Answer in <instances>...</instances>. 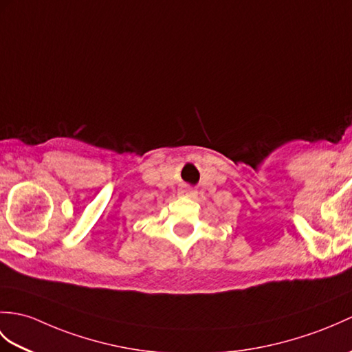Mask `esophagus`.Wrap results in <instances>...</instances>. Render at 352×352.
<instances>
[{"mask_svg": "<svg viewBox=\"0 0 352 352\" xmlns=\"http://www.w3.org/2000/svg\"><path fill=\"white\" fill-rule=\"evenodd\" d=\"M182 195H184V196H187V198H196V195H198V192H196L193 187H190V186H186L184 189L182 190Z\"/></svg>", "mask_w": 352, "mask_h": 352, "instance_id": "34e87169", "label": "esophagus"}]
</instances>
